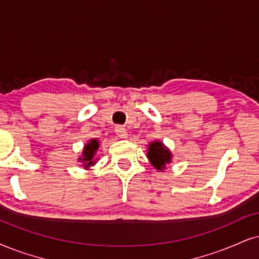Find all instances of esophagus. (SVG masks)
I'll return each instance as SVG.
<instances>
[{
    "label": "esophagus",
    "mask_w": 259,
    "mask_h": 259,
    "mask_svg": "<svg viewBox=\"0 0 259 259\" xmlns=\"http://www.w3.org/2000/svg\"><path fill=\"white\" fill-rule=\"evenodd\" d=\"M115 132H116V135L120 137V138H127V131L126 128H123V127L121 126H117L116 128H115Z\"/></svg>",
    "instance_id": "1"
}]
</instances>
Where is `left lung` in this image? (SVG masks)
<instances>
[{"instance_id":"left-lung-1","label":"left lung","mask_w":259,"mask_h":259,"mask_svg":"<svg viewBox=\"0 0 259 259\" xmlns=\"http://www.w3.org/2000/svg\"><path fill=\"white\" fill-rule=\"evenodd\" d=\"M148 158L156 169L164 170L165 165L171 162V152L162 142H154L148 148Z\"/></svg>"}]
</instances>
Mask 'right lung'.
I'll use <instances>...</instances> for the list:
<instances>
[{
  "instance_id": "obj_1",
  "label": "right lung",
  "mask_w": 259,
  "mask_h": 259,
  "mask_svg": "<svg viewBox=\"0 0 259 259\" xmlns=\"http://www.w3.org/2000/svg\"><path fill=\"white\" fill-rule=\"evenodd\" d=\"M100 148V143H98L97 139H91L90 142L88 143L84 146V150H82V156L81 157H79L78 159L79 161H81L82 165H84V168L88 169L89 167H91V165H94L96 163V159H95V155H96V151H97V149Z\"/></svg>"
}]
</instances>
